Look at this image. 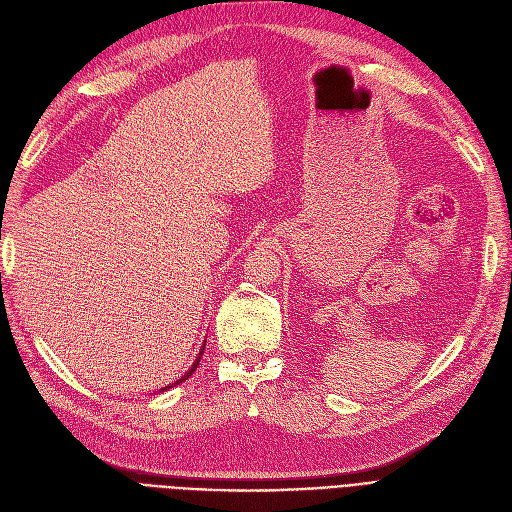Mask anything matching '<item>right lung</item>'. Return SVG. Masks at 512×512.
<instances>
[{
  "label": "right lung",
  "mask_w": 512,
  "mask_h": 512,
  "mask_svg": "<svg viewBox=\"0 0 512 512\" xmlns=\"http://www.w3.org/2000/svg\"><path fill=\"white\" fill-rule=\"evenodd\" d=\"M205 343H207V341H205ZM205 343H203V347H201V353H198V358H196V360H194V364H192V366H190V370H188V372H186V374H184V376H180V379H177V381H173V383H169V385H167V387H163V389H161V391H167V389H171V387H175V385H180V383H184V381H186V379H190V374H192V372H194V370H196V366H198V362H201V355H203V351H205Z\"/></svg>",
  "instance_id": "obj_1"
}]
</instances>
